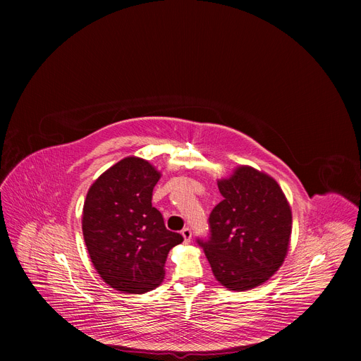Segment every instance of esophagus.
I'll return each mask as SVG.
<instances>
[{"instance_id":"1","label":"esophagus","mask_w":361,"mask_h":361,"mask_svg":"<svg viewBox=\"0 0 361 361\" xmlns=\"http://www.w3.org/2000/svg\"><path fill=\"white\" fill-rule=\"evenodd\" d=\"M181 235L184 238V243H190L192 241V230L190 228H183Z\"/></svg>"}]
</instances>
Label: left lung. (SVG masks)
Returning a JSON list of instances; mask_svg holds the SVG:
<instances>
[{"instance_id":"obj_1","label":"left lung","mask_w":361,"mask_h":361,"mask_svg":"<svg viewBox=\"0 0 361 361\" xmlns=\"http://www.w3.org/2000/svg\"><path fill=\"white\" fill-rule=\"evenodd\" d=\"M218 188L224 199L209 215L211 237L197 243L221 286L252 290L267 282L288 253L291 207L279 184L249 165L218 180Z\"/></svg>"}]
</instances>
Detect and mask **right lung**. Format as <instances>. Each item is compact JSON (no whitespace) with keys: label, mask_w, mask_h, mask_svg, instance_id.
I'll return each mask as SVG.
<instances>
[{"label":"right lung","mask_w":361,"mask_h":361,"mask_svg":"<svg viewBox=\"0 0 361 361\" xmlns=\"http://www.w3.org/2000/svg\"><path fill=\"white\" fill-rule=\"evenodd\" d=\"M159 171L137 157L108 168L90 185L83 204L82 230L99 276L111 288L145 294L161 286L165 260L183 235L165 228L152 206Z\"/></svg>","instance_id":"1"}]
</instances>
